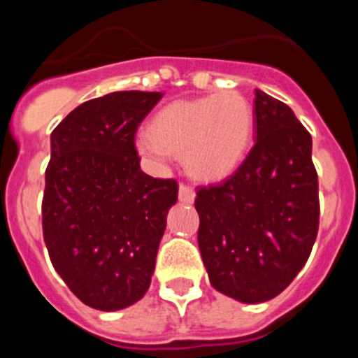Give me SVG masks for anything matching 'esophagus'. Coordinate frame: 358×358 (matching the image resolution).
I'll return each mask as SVG.
<instances>
[{
	"mask_svg": "<svg viewBox=\"0 0 358 358\" xmlns=\"http://www.w3.org/2000/svg\"><path fill=\"white\" fill-rule=\"evenodd\" d=\"M194 199H195L194 188H192L189 185H185V182H181V185H179V201L189 204V202H194Z\"/></svg>",
	"mask_w": 358,
	"mask_h": 358,
	"instance_id": "obj_1",
	"label": "esophagus"
}]
</instances>
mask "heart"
<instances>
[{"instance_id":"1","label":"heart","mask_w":358,"mask_h":358,"mask_svg":"<svg viewBox=\"0 0 358 358\" xmlns=\"http://www.w3.org/2000/svg\"><path fill=\"white\" fill-rule=\"evenodd\" d=\"M255 129V110L236 91L194 100H177L154 116L138 147L154 159L169 154L185 157L197 179L217 181L238 169Z\"/></svg>"}]
</instances>
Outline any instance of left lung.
I'll return each mask as SVG.
<instances>
[{"label":"left lung","instance_id":"left-lung-1","mask_svg":"<svg viewBox=\"0 0 358 358\" xmlns=\"http://www.w3.org/2000/svg\"><path fill=\"white\" fill-rule=\"evenodd\" d=\"M255 147L224 182L199 186V249L211 285L264 303L292 283L319 229L312 136L287 103L255 93Z\"/></svg>","mask_w":358,"mask_h":358}]
</instances>
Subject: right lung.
<instances>
[{"instance_id": "add662e5", "label": "right lung", "mask_w": 358, "mask_h": 358, "mask_svg": "<svg viewBox=\"0 0 358 358\" xmlns=\"http://www.w3.org/2000/svg\"><path fill=\"white\" fill-rule=\"evenodd\" d=\"M163 93L116 91L73 109L52 132L43 197L50 260L84 305L115 312L150 287L177 181L140 169L136 131Z\"/></svg>"}]
</instances>
